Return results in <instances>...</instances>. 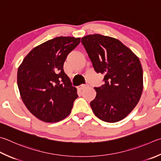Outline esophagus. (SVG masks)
I'll use <instances>...</instances> for the list:
<instances>
[{
    "instance_id": "obj_1",
    "label": "esophagus",
    "mask_w": 161,
    "mask_h": 161,
    "mask_svg": "<svg viewBox=\"0 0 161 161\" xmlns=\"http://www.w3.org/2000/svg\"><path fill=\"white\" fill-rule=\"evenodd\" d=\"M87 86H88V85H87V84H81V85L78 86V89H80V90H83V89H84L85 88H86Z\"/></svg>"
}]
</instances>
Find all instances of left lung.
<instances>
[{
	"instance_id": "obj_1",
	"label": "left lung",
	"mask_w": 161,
	"mask_h": 161,
	"mask_svg": "<svg viewBox=\"0 0 161 161\" xmlns=\"http://www.w3.org/2000/svg\"><path fill=\"white\" fill-rule=\"evenodd\" d=\"M81 43L96 72L105 75L104 84L94 87L90 106L95 115L106 122L124 119L135 107L143 90L139 59L119 40L101 34L81 38Z\"/></svg>"
}]
</instances>
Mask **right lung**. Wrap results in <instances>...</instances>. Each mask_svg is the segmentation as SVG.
Segmentation results:
<instances>
[{
    "mask_svg": "<svg viewBox=\"0 0 161 161\" xmlns=\"http://www.w3.org/2000/svg\"><path fill=\"white\" fill-rule=\"evenodd\" d=\"M80 38L59 36L32 49L17 71V85L26 107L36 118L56 122L69 115L78 97L63 70L68 54Z\"/></svg>",
    "mask_w": 161,
    "mask_h": 161,
    "instance_id": "1",
    "label": "right lung"
}]
</instances>
